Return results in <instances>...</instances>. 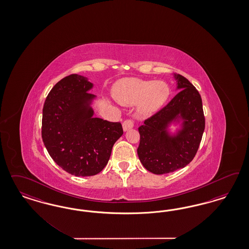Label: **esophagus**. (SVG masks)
Segmentation results:
<instances>
[{"mask_svg":"<svg viewBox=\"0 0 249 249\" xmlns=\"http://www.w3.org/2000/svg\"><path fill=\"white\" fill-rule=\"evenodd\" d=\"M133 127H134V123L131 120H127V121H125L122 123V128H123L124 131H127V130L133 128Z\"/></svg>","mask_w":249,"mask_h":249,"instance_id":"1","label":"esophagus"}]
</instances>
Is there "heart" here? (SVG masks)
I'll use <instances>...</instances> for the list:
<instances>
[{
    "label": "heart",
    "mask_w": 249,
    "mask_h": 249,
    "mask_svg": "<svg viewBox=\"0 0 249 249\" xmlns=\"http://www.w3.org/2000/svg\"><path fill=\"white\" fill-rule=\"evenodd\" d=\"M114 98L124 106L137 104V112L150 117L165 104L170 95L167 84L155 80L125 78L115 85Z\"/></svg>",
    "instance_id": "1"
}]
</instances>
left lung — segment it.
Segmentation results:
<instances>
[{
  "instance_id": "8db88e82",
  "label": "left lung",
  "mask_w": 249,
  "mask_h": 249,
  "mask_svg": "<svg viewBox=\"0 0 249 249\" xmlns=\"http://www.w3.org/2000/svg\"><path fill=\"white\" fill-rule=\"evenodd\" d=\"M178 92L167 105L144 121L138 156L144 168L154 174L173 173L195 158L205 127L202 98L187 78L174 74ZM182 121L181 128L171 135L168 127Z\"/></svg>"
}]
</instances>
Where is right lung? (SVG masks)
<instances>
[{"instance_id":"1","label":"right lung","mask_w":249,"mask_h":249,"mask_svg":"<svg viewBox=\"0 0 249 249\" xmlns=\"http://www.w3.org/2000/svg\"><path fill=\"white\" fill-rule=\"evenodd\" d=\"M92 88L83 75H68L53 86L43 108L45 148L57 165L75 176L100 173L123 134L120 122L93 117Z\"/></svg>"}]
</instances>
